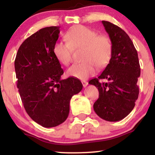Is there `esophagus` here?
<instances>
[{
	"instance_id": "obj_1",
	"label": "esophagus",
	"mask_w": 155,
	"mask_h": 155,
	"mask_svg": "<svg viewBox=\"0 0 155 155\" xmlns=\"http://www.w3.org/2000/svg\"><path fill=\"white\" fill-rule=\"evenodd\" d=\"M81 83H82L84 87H86L88 85V82L86 81H81Z\"/></svg>"
}]
</instances>
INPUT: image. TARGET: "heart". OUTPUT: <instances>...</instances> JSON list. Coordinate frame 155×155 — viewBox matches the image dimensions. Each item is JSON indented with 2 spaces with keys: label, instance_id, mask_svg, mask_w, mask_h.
<instances>
[{
  "label": "heart",
  "instance_id": "1",
  "mask_svg": "<svg viewBox=\"0 0 155 155\" xmlns=\"http://www.w3.org/2000/svg\"><path fill=\"white\" fill-rule=\"evenodd\" d=\"M67 42L57 41L53 51L60 63L68 65L71 61L73 49H83V63L74 64L68 69L67 75L79 79H86L99 67L108 63L112 54V43L108 36L85 26L72 28L65 34Z\"/></svg>",
  "mask_w": 155,
  "mask_h": 155
}]
</instances>
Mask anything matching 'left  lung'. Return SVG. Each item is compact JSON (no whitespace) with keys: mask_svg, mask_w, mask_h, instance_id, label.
I'll use <instances>...</instances> for the list:
<instances>
[{"mask_svg":"<svg viewBox=\"0 0 155 155\" xmlns=\"http://www.w3.org/2000/svg\"><path fill=\"white\" fill-rule=\"evenodd\" d=\"M112 43L109 63L97 78L89 81L99 91V98L93 105L94 111L108 122L122 120L132 111L138 97L137 86L140 68L138 53L128 35L107 21H102ZM99 79H106L101 83Z\"/></svg>","mask_w":155,"mask_h":155,"instance_id":"8db88e82","label":"left lung"}]
</instances>
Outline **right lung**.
Returning a JSON list of instances; mask_svg holds the SVG:
<instances>
[{
  "label": "right lung",
  "mask_w": 155,
  "mask_h": 155,
  "mask_svg": "<svg viewBox=\"0 0 155 155\" xmlns=\"http://www.w3.org/2000/svg\"><path fill=\"white\" fill-rule=\"evenodd\" d=\"M60 27H47L19 47L15 61L17 88L28 114L44 127L66 120L72 96L82 90L78 79H62L63 70L53 51Z\"/></svg>",
  "instance_id": "obj_1"
}]
</instances>
